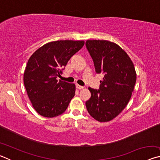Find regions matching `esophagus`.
Segmentation results:
<instances>
[{"label":"esophagus","mask_w":160,"mask_h":160,"mask_svg":"<svg viewBox=\"0 0 160 160\" xmlns=\"http://www.w3.org/2000/svg\"><path fill=\"white\" fill-rule=\"evenodd\" d=\"M76 88L78 89V90H82V89L84 88V87L79 85H76Z\"/></svg>","instance_id":"obj_1"}]
</instances>
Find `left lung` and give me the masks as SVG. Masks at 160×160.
I'll return each mask as SVG.
<instances>
[{"mask_svg":"<svg viewBox=\"0 0 160 160\" xmlns=\"http://www.w3.org/2000/svg\"><path fill=\"white\" fill-rule=\"evenodd\" d=\"M85 46L93 60L96 72L104 75L99 90L88 88L91 97L85 105L94 119L107 122L126 107L133 92L136 72L128 54L115 43L88 40Z\"/></svg>","mask_w":160,"mask_h":160,"instance_id":"8db88e82","label":"left lung"}]
</instances>
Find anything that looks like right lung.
<instances>
[{
	"instance_id": "right-lung-1",
	"label": "right lung",
	"mask_w": 160,
	"mask_h": 160,
	"mask_svg": "<svg viewBox=\"0 0 160 160\" xmlns=\"http://www.w3.org/2000/svg\"><path fill=\"white\" fill-rule=\"evenodd\" d=\"M84 41L49 42L32 54L24 72V84L36 112L53 118L63 113L75 96L74 84L58 81L70 58L83 47Z\"/></svg>"
}]
</instances>
